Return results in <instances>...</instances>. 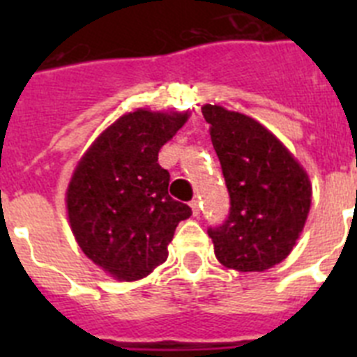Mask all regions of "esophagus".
Segmentation results:
<instances>
[{
    "label": "esophagus",
    "instance_id": "obj_1",
    "mask_svg": "<svg viewBox=\"0 0 357 357\" xmlns=\"http://www.w3.org/2000/svg\"><path fill=\"white\" fill-rule=\"evenodd\" d=\"M189 207H191V214H193V216H198V214H200V206H198L197 200L189 202Z\"/></svg>",
    "mask_w": 357,
    "mask_h": 357
}]
</instances>
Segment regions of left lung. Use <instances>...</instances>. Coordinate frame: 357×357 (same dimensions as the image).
<instances>
[{
	"instance_id": "1",
	"label": "left lung",
	"mask_w": 357,
	"mask_h": 357,
	"mask_svg": "<svg viewBox=\"0 0 357 357\" xmlns=\"http://www.w3.org/2000/svg\"><path fill=\"white\" fill-rule=\"evenodd\" d=\"M202 114L222 164L230 214L209 229L214 254L236 272H264L291 254L311 209L307 172L257 119L222 105Z\"/></svg>"
}]
</instances>
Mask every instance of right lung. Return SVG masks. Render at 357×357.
I'll use <instances>...</instances> for the list:
<instances>
[{
    "instance_id": "obj_1",
    "label": "right lung",
    "mask_w": 357,
    "mask_h": 357,
    "mask_svg": "<svg viewBox=\"0 0 357 357\" xmlns=\"http://www.w3.org/2000/svg\"><path fill=\"white\" fill-rule=\"evenodd\" d=\"M189 110L135 109L98 135L77 162L66 211L78 247L119 282L150 275L168 259L176 225L191 216L168 195L159 150L184 127Z\"/></svg>"
}]
</instances>
